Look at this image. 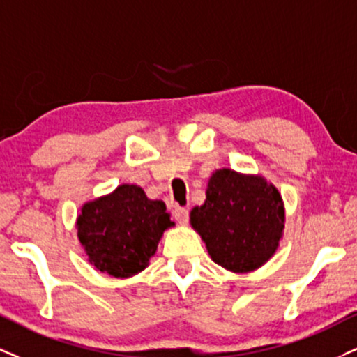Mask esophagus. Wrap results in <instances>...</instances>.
<instances>
[{"label":"esophagus","mask_w":357,"mask_h":357,"mask_svg":"<svg viewBox=\"0 0 357 357\" xmlns=\"http://www.w3.org/2000/svg\"><path fill=\"white\" fill-rule=\"evenodd\" d=\"M173 216H174V220L179 222V225L184 226L188 222V220H190V211L184 208H174Z\"/></svg>","instance_id":"34e87169"}]
</instances>
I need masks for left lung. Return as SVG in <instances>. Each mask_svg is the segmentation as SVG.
Segmentation results:
<instances>
[{
	"label": "left lung",
	"mask_w": 357,
	"mask_h": 357,
	"mask_svg": "<svg viewBox=\"0 0 357 357\" xmlns=\"http://www.w3.org/2000/svg\"><path fill=\"white\" fill-rule=\"evenodd\" d=\"M190 221L214 263L227 271L251 273L276 252L286 213L273 183L222 167L209 178L204 204L192 208Z\"/></svg>",
	"instance_id": "8db88e82"
}]
</instances>
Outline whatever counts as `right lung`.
Returning <instances> with one entry per match:
<instances>
[{"instance_id": "obj_1", "label": "right lung", "mask_w": 357, "mask_h": 357, "mask_svg": "<svg viewBox=\"0 0 357 357\" xmlns=\"http://www.w3.org/2000/svg\"><path fill=\"white\" fill-rule=\"evenodd\" d=\"M174 226L166 204L143 188L119 184L81 208L76 229L89 264L113 278H131L148 268L161 236Z\"/></svg>"}]
</instances>
